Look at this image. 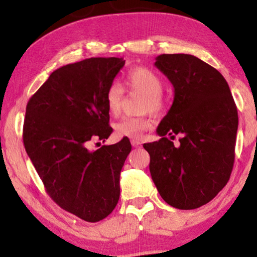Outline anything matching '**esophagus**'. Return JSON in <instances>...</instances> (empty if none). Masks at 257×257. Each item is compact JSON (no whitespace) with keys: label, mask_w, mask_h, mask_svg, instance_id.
<instances>
[{"label":"esophagus","mask_w":257,"mask_h":257,"mask_svg":"<svg viewBox=\"0 0 257 257\" xmlns=\"http://www.w3.org/2000/svg\"><path fill=\"white\" fill-rule=\"evenodd\" d=\"M131 143H132L133 147H140L141 146V143H140V141H138V140H132Z\"/></svg>","instance_id":"obj_1"}]
</instances>
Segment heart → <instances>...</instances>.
Returning <instances> with one entry per match:
<instances>
[{
  "label": "heart",
  "mask_w": 257,
  "mask_h": 257,
  "mask_svg": "<svg viewBox=\"0 0 257 257\" xmlns=\"http://www.w3.org/2000/svg\"><path fill=\"white\" fill-rule=\"evenodd\" d=\"M125 84L129 89L145 94L143 111L161 113L164 110L166 101L162 96L163 81L157 72L147 67H135L126 73ZM123 99V89L118 83H111L105 95L106 107L112 116H118ZM152 126V119L149 117H123L114 124L116 134L120 138L139 139L144 132Z\"/></svg>",
  "instance_id": "b5f03b06"
}]
</instances>
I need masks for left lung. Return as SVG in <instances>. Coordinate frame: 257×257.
Returning a JSON list of instances; mask_svg holds the SVG:
<instances>
[{"label":"left lung","mask_w":257,"mask_h":257,"mask_svg":"<svg viewBox=\"0 0 257 257\" xmlns=\"http://www.w3.org/2000/svg\"><path fill=\"white\" fill-rule=\"evenodd\" d=\"M156 67L172 82L174 101L158 141L144 144L150 173L169 205L191 210L225 187L234 163L237 106L223 76L194 55L162 54ZM179 137L178 146L172 140Z\"/></svg>","instance_id":"8db88e82"}]
</instances>
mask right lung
Here are the masks:
<instances>
[{"instance_id": "right-lung-1", "label": "right lung", "mask_w": 257, "mask_h": 257, "mask_svg": "<svg viewBox=\"0 0 257 257\" xmlns=\"http://www.w3.org/2000/svg\"><path fill=\"white\" fill-rule=\"evenodd\" d=\"M123 58H90L51 73L29 100L23 140L47 193L88 222L105 219L119 199V175L132 151L123 138L95 151L111 135L105 95Z\"/></svg>"}]
</instances>
